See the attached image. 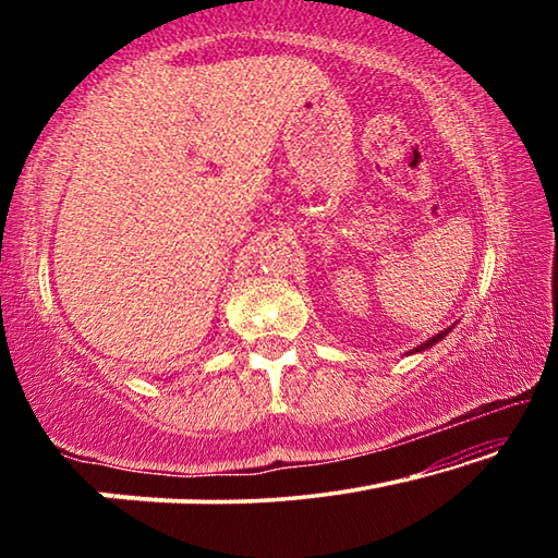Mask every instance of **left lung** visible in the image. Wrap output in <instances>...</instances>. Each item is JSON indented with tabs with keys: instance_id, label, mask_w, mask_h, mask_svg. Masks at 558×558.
I'll use <instances>...</instances> for the list:
<instances>
[{
	"instance_id": "8db88e82",
	"label": "left lung",
	"mask_w": 558,
	"mask_h": 558,
	"mask_svg": "<svg viewBox=\"0 0 558 558\" xmlns=\"http://www.w3.org/2000/svg\"><path fill=\"white\" fill-rule=\"evenodd\" d=\"M446 335H448V329H446V332H440V335H436V337H430L426 344L415 347V349H413V352H423V349H428V347H433V344H436V342H440V339H442V337H446Z\"/></svg>"
}]
</instances>
